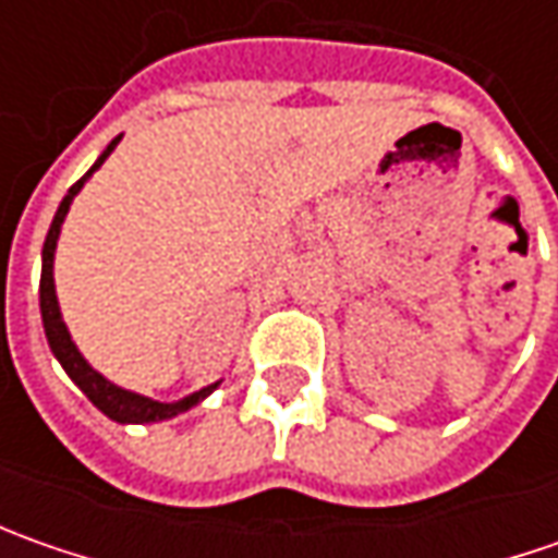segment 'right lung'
I'll use <instances>...</instances> for the list:
<instances>
[{"label": "right lung", "mask_w": 558, "mask_h": 558, "mask_svg": "<svg viewBox=\"0 0 558 558\" xmlns=\"http://www.w3.org/2000/svg\"><path fill=\"white\" fill-rule=\"evenodd\" d=\"M120 140H123V136L108 142V148H105V151L96 158V163L86 170V177H80V180L68 189V195L61 198L58 210H54V220L52 226H49V235H46V242H43L39 313H43V329H46V338H49V348H52L54 360L61 363V369H64V373L71 375V381H74L76 388L93 400V407H98L105 416L114 418V422H120V425H145V422H163V418L180 416V413H185V410L198 407L204 397H210L217 388H220V381L207 385V388H202V391H192V395L180 397V400H155V397H145L140 395V391L120 388V385H114L111 378H105L98 369H93V366H89V360L80 354V348H76L74 338H71V332H68V323H64V316H61L58 294H54V247H58L61 226H64V217H68V210H71L74 198L80 195V189L86 185V180L96 173L101 163L108 161V155L118 148Z\"/></svg>", "instance_id": "right-lung-1"}]
</instances>
